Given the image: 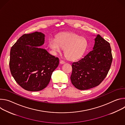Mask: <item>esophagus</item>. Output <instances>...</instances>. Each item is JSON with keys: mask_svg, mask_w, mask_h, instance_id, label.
I'll return each instance as SVG.
<instances>
[{"mask_svg": "<svg viewBox=\"0 0 125 125\" xmlns=\"http://www.w3.org/2000/svg\"><path fill=\"white\" fill-rule=\"evenodd\" d=\"M65 63V62L64 61H63V60H60V64H64Z\"/></svg>", "mask_w": 125, "mask_h": 125, "instance_id": "esophagus-1", "label": "esophagus"}]
</instances>
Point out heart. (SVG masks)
<instances>
[{
    "instance_id": "obj_1",
    "label": "heart",
    "mask_w": 125,
    "mask_h": 125,
    "mask_svg": "<svg viewBox=\"0 0 125 125\" xmlns=\"http://www.w3.org/2000/svg\"><path fill=\"white\" fill-rule=\"evenodd\" d=\"M48 46L54 53L60 52L62 48H64L66 58L75 61L83 55L87 46V42L84 38L75 33L67 32L59 35L56 40L50 39Z\"/></svg>"
}]
</instances>
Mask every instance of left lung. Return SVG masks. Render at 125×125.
<instances>
[{
    "label": "left lung",
    "mask_w": 125,
    "mask_h": 125,
    "mask_svg": "<svg viewBox=\"0 0 125 125\" xmlns=\"http://www.w3.org/2000/svg\"><path fill=\"white\" fill-rule=\"evenodd\" d=\"M93 50L83 58L72 63L71 81L80 90L98 85L105 78L112 62L109 43L97 34Z\"/></svg>",
    "instance_id": "obj_1"
}]
</instances>
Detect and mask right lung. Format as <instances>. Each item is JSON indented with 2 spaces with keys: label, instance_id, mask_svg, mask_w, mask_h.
Listing matches in <instances>:
<instances>
[{
  "label": "right lung",
  "instance_id": "1",
  "mask_svg": "<svg viewBox=\"0 0 125 125\" xmlns=\"http://www.w3.org/2000/svg\"><path fill=\"white\" fill-rule=\"evenodd\" d=\"M45 35L35 31L25 34L12 46L9 67L15 81L25 90L37 92L48 84L59 60L40 47L44 43Z\"/></svg>",
  "mask_w": 125,
  "mask_h": 125
}]
</instances>
